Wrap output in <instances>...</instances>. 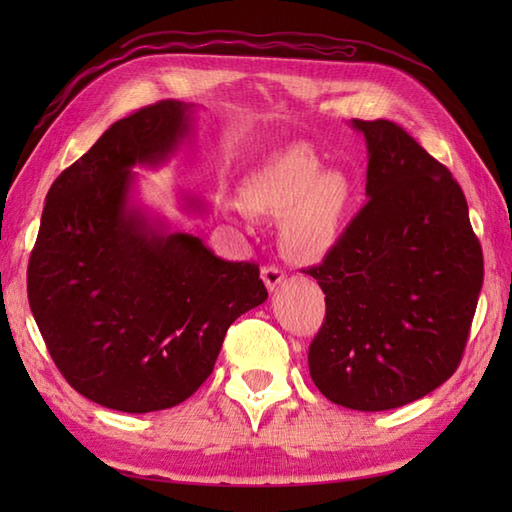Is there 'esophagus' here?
Segmentation results:
<instances>
[{
    "mask_svg": "<svg viewBox=\"0 0 512 512\" xmlns=\"http://www.w3.org/2000/svg\"><path fill=\"white\" fill-rule=\"evenodd\" d=\"M262 281L268 288V292H273L277 286H281L286 281V273L277 266H264L262 268Z\"/></svg>",
    "mask_w": 512,
    "mask_h": 512,
    "instance_id": "esophagus-1",
    "label": "esophagus"
}]
</instances>
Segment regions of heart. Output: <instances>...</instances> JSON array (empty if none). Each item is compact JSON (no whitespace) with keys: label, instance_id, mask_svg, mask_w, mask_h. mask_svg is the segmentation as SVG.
<instances>
[{"label":"heart","instance_id":"b5f03b06","mask_svg":"<svg viewBox=\"0 0 512 512\" xmlns=\"http://www.w3.org/2000/svg\"><path fill=\"white\" fill-rule=\"evenodd\" d=\"M239 198L250 215L281 220L279 250L288 262L317 264L341 239L352 182L323 169L312 151L288 147L248 173Z\"/></svg>","mask_w":512,"mask_h":512}]
</instances>
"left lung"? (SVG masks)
Instances as JSON below:
<instances>
[{
	"mask_svg": "<svg viewBox=\"0 0 512 512\" xmlns=\"http://www.w3.org/2000/svg\"><path fill=\"white\" fill-rule=\"evenodd\" d=\"M369 202L317 268L325 321L308 352L321 394L385 411L458 369L482 290V246L451 171L391 121H358Z\"/></svg>",
	"mask_w": 512,
	"mask_h": 512,
	"instance_id": "left-lung-1",
	"label": "left lung"
}]
</instances>
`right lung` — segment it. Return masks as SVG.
Here are the masks:
<instances>
[{
	"mask_svg": "<svg viewBox=\"0 0 512 512\" xmlns=\"http://www.w3.org/2000/svg\"><path fill=\"white\" fill-rule=\"evenodd\" d=\"M193 103L116 121L54 180L28 264V301L54 365L81 396L147 413L180 405L217 361L228 325L268 299L259 268L226 262L136 200V167L189 140ZM184 213H204L180 195Z\"/></svg>",
	"mask_w": 512,
	"mask_h": 512,
	"instance_id": "obj_1",
	"label": "right lung"
}]
</instances>
